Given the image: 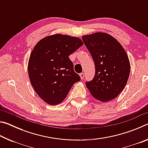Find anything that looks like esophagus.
Instances as JSON below:
<instances>
[{"label": "esophagus", "mask_w": 148, "mask_h": 148, "mask_svg": "<svg viewBox=\"0 0 148 148\" xmlns=\"http://www.w3.org/2000/svg\"><path fill=\"white\" fill-rule=\"evenodd\" d=\"M79 76H80V77H81V79H83L85 76V74L84 73L79 74Z\"/></svg>", "instance_id": "1"}]
</instances>
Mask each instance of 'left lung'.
<instances>
[{
	"mask_svg": "<svg viewBox=\"0 0 148 148\" xmlns=\"http://www.w3.org/2000/svg\"><path fill=\"white\" fill-rule=\"evenodd\" d=\"M84 44L91 53L95 66L91 81L86 82L92 96L101 102H107L120 94L128 80L130 62L119 42L104 32L82 36Z\"/></svg>",
	"mask_w": 148,
	"mask_h": 148,
	"instance_id": "1",
	"label": "left lung"
}]
</instances>
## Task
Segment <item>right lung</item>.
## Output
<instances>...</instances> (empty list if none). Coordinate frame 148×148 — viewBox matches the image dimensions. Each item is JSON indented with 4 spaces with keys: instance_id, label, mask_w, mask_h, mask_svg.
<instances>
[{
    "instance_id": "add662e5",
    "label": "right lung",
    "mask_w": 148,
    "mask_h": 148,
    "mask_svg": "<svg viewBox=\"0 0 148 148\" xmlns=\"http://www.w3.org/2000/svg\"><path fill=\"white\" fill-rule=\"evenodd\" d=\"M83 44L77 37L57 34L42 38L32 49L28 63L29 79L46 103L60 104L72 86L80 81L69 56Z\"/></svg>"
}]
</instances>
